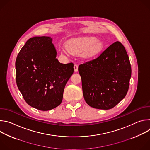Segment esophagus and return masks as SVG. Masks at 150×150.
<instances>
[{
	"label": "esophagus",
	"mask_w": 150,
	"mask_h": 150,
	"mask_svg": "<svg viewBox=\"0 0 150 150\" xmlns=\"http://www.w3.org/2000/svg\"><path fill=\"white\" fill-rule=\"evenodd\" d=\"M74 71L75 72H77L78 71V66L77 65H74Z\"/></svg>",
	"instance_id": "esophagus-1"
}]
</instances>
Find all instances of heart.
Listing matches in <instances>:
<instances>
[{"mask_svg": "<svg viewBox=\"0 0 150 150\" xmlns=\"http://www.w3.org/2000/svg\"><path fill=\"white\" fill-rule=\"evenodd\" d=\"M67 47H63L62 52L65 54H79L82 52V57L90 59L96 56L102 50L103 44L97 38L93 36H83L69 40Z\"/></svg>", "mask_w": 150, "mask_h": 150, "instance_id": "1", "label": "heart"}]
</instances>
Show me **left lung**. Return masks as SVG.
Here are the masks:
<instances>
[{"instance_id":"left-lung-1","label":"left lung","mask_w":150,"mask_h":150,"mask_svg":"<svg viewBox=\"0 0 150 150\" xmlns=\"http://www.w3.org/2000/svg\"><path fill=\"white\" fill-rule=\"evenodd\" d=\"M85 101L95 109L109 110L126 96L131 67L124 46L116 41L97 59L78 67Z\"/></svg>"}]
</instances>
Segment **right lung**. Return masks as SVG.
<instances>
[{"mask_svg":"<svg viewBox=\"0 0 150 150\" xmlns=\"http://www.w3.org/2000/svg\"><path fill=\"white\" fill-rule=\"evenodd\" d=\"M50 37L30 38L16 62L18 88L27 103L42 111L60 104L64 88L74 73V64L60 63Z\"/></svg>","mask_w":150,"mask_h":150,"instance_id":"right-lung-1","label":"right lung"}]
</instances>
